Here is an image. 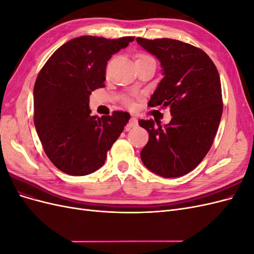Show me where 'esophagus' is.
I'll list each match as a JSON object with an SVG mask.
<instances>
[{
	"label": "esophagus",
	"instance_id": "obj_1",
	"mask_svg": "<svg viewBox=\"0 0 254 254\" xmlns=\"http://www.w3.org/2000/svg\"><path fill=\"white\" fill-rule=\"evenodd\" d=\"M137 126V120H136V118H134V117H131L130 118V120H129V122H128V124H127V130H130L131 128H134V127H136Z\"/></svg>",
	"mask_w": 254,
	"mask_h": 254
}]
</instances>
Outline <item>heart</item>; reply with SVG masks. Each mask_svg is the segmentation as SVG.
Returning <instances> with one entry per match:
<instances>
[{"label": "heart", "mask_w": 254, "mask_h": 254, "mask_svg": "<svg viewBox=\"0 0 254 254\" xmlns=\"http://www.w3.org/2000/svg\"><path fill=\"white\" fill-rule=\"evenodd\" d=\"M151 57L149 55H147V54H140V55H137L136 57V60H146V59H150ZM125 105L128 106V107H132L133 106V102L131 101V99L129 98H126L124 101Z\"/></svg>", "instance_id": "heart-1"}]
</instances>
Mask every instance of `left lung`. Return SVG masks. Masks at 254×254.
I'll list each match as a JSON object with an SVG mask.
<instances>
[{"label": "left lung", "mask_w": 254, "mask_h": 254, "mask_svg": "<svg viewBox=\"0 0 254 254\" xmlns=\"http://www.w3.org/2000/svg\"><path fill=\"white\" fill-rule=\"evenodd\" d=\"M139 45L161 63L164 77L148 103L170 107L164 127L140 120L149 139L141 151L143 164L164 178L187 175L201 162L216 135L222 114L219 74L206 54L179 40L136 38Z\"/></svg>", "instance_id": "left-lung-1"}]
</instances>
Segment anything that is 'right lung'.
I'll return each instance as SVG.
<instances>
[{
  "label": "right lung",
  "instance_id": "right-lung-1",
  "mask_svg": "<svg viewBox=\"0 0 254 254\" xmlns=\"http://www.w3.org/2000/svg\"><path fill=\"white\" fill-rule=\"evenodd\" d=\"M133 40L74 38L54 52L38 74L34 123L45 153L61 172L86 176L97 171L127 125L129 113L97 118L91 115L89 102L92 91L105 87L108 60Z\"/></svg>",
  "mask_w": 254,
  "mask_h": 254
}]
</instances>
